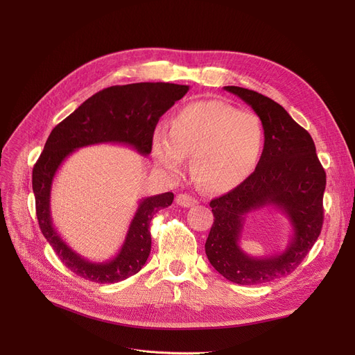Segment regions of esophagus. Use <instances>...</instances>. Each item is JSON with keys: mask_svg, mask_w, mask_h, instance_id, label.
I'll list each match as a JSON object with an SVG mask.
<instances>
[{"mask_svg": "<svg viewBox=\"0 0 355 355\" xmlns=\"http://www.w3.org/2000/svg\"><path fill=\"white\" fill-rule=\"evenodd\" d=\"M175 201H177L178 206H181V207H193L198 202L194 197H191L189 194H178Z\"/></svg>", "mask_w": 355, "mask_h": 355, "instance_id": "esophagus-1", "label": "esophagus"}]
</instances>
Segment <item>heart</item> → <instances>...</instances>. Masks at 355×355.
Returning a JSON list of instances; mask_svg holds the SVG:
<instances>
[{
	"mask_svg": "<svg viewBox=\"0 0 355 355\" xmlns=\"http://www.w3.org/2000/svg\"><path fill=\"white\" fill-rule=\"evenodd\" d=\"M265 132L257 115L223 101H200L180 109L168 132L155 129L153 157L159 170L178 178L191 157V175L202 190L226 193L254 171Z\"/></svg>",
	"mask_w": 355,
	"mask_h": 355,
	"instance_id": "1",
	"label": "heart"
}]
</instances>
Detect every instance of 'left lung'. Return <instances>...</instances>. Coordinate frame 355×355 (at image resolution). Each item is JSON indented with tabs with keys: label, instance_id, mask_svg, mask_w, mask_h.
Returning a JSON list of instances; mask_svg holds the SVG:
<instances>
[{
	"label": "left lung",
	"instance_id": "1",
	"mask_svg": "<svg viewBox=\"0 0 355 355\" xmlns=\"http://www.w3.org/2000/svg\"><path fill=\"white\" fill-rule=\"evenodd\" d=\"M225 90L256 112L262 121L265 145L250 177L210 201L214 223L206 240V254L211 266L233 284L272 282L300 266L318 239L327 175L308 130L281 105L245 87L225 86ZM265 207L282 211L293 234L284 252L254 258L239 248V239L247 216Z\"/></svg>",
	"mask_w": 355,
	"mask_h": 355
}]
</instances>
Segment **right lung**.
<instances>
[{"label":"right lung","mask_w":355,"mask_h":355,"mask_svg":"<svg viewBox=\"0 0 355 355\" xmlns=\"http://www.w3.org/2000/svg\"><path fill=\"white\" fill-rule=\"evenodd\" d=\"M189 90L187 85L162 82L112 86L85 101L51 130L33 168L35 213L55 254L78 276L96 284H115L138 273L151 252L149 223L155 213L171 206L174 194L141 198L118 254L106 262H92L74 252L53 226L50 197L55 173L70 154L90 145L121 144L149 155L159 118Z\"/></svg>","instance_id":"1"}]
</instances>
